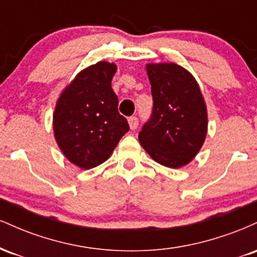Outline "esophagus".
Masks as SVG:
<instances>
[{
  "label": "esophagus",
  "instance_id": "obj_1",
  "mask_svg": "<svg viewBox=\"0 0 257 257\" xmlns=\"http://www.w3.org/2000/svg\"><path fill=\"white\" fill-rule=\"evenodd\" d=\"M128 123H129V126H131L132 131H135V129H137L138 125H139V120H138L137 117H134V116L129 117Z\"/></svg>",
  "mask_w": 257,
  "mask_h": 257
}]
</instances>
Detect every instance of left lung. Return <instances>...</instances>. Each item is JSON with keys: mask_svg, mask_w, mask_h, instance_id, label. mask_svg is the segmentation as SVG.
Returning a JSON list of instances; mask_svg holds the SVG:
<instances>
[{"mask_svg": "<svg viewBox=\"0 0 257 257\" xmlns=\"http://www.w3.org/2000/svg\"><path fill=\"white\" fill-rule=\"evenodd\" d=\"M146 72L153 111L139 133V141L162 166H187L198 155L208 133V110L198 82L175 63H149Z\"/></svg>", "mask_w": 257, "mask_h": 257, "instance_id": "left-lung-1", "label": "left lung"}]
</instances>
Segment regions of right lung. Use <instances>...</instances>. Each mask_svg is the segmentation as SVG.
I'll list each match as a JSON object with an SVG mask.
<instances>
[{"label":"right lung","mask_w":257,"mask_h":257,"mask_svg":"<svg viewBox=\"0 0 257 257\" xmlns=\"http://www.w3.org/2000/svg\"><path fill=\"white\" fill-rule=\"evenodd\" d=\"M117 65L98 61L81 70L55 104L53 132L63 155L81 169L104 163L129 131L111 81Z\"/></svg>","instance_id":"right-lung-1"}]
</instances>
